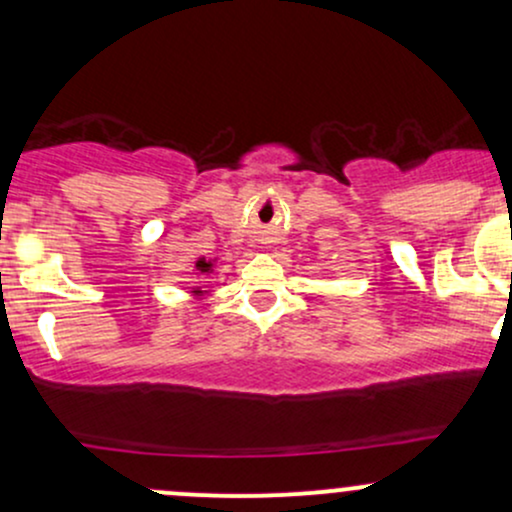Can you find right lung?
I'll use <instances>...</instances> for the list:
<instances>
[{
    "label": "right lung",
    "mask_w": 512,
    "mask_h": 512,
    "mask_svg": "<svg viewBox=\"0 0 512 512\" xmlns=\"http://www.w3.org/2000/svg\"><path fill=\"white\" fill-rule=\"evenodd\" d=\"M195 268H198V271H203V273H208L210 271V263L198 261V263H195ZM195 292H200V290H195Z\"/></svg>",
    "instance_id": "add662e5"
}]
</instances>
